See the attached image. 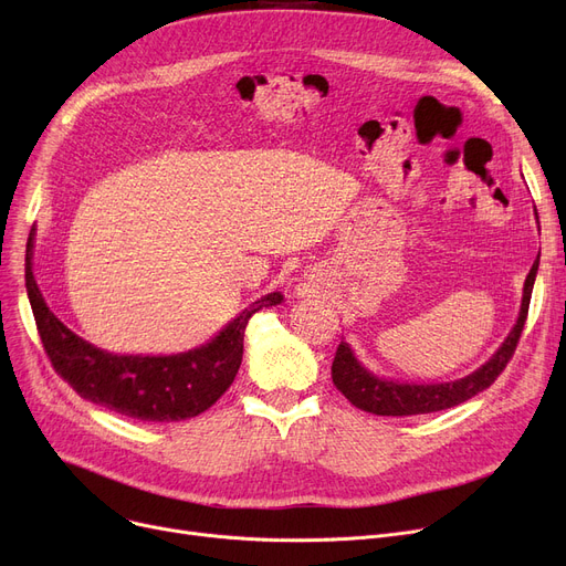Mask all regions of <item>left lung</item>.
Returning <instances> with one entry per match:
<instances>
[{
  "label": "left lung",
  "mask_w": 566,
  "mask_h": 566,
  "mask_svg": "<svg viewBox=\"0 0 566 566\" xmlns=\"http://www.w3.org/2000/svg\"><path fill=\"white\" fill-rule=\"evenodd\" d=\"M539 256L532 263L530 273L525 277L523 286V303L518 312V321L502 342V346L495 350L493 358L482 365L478 371H472L465 378L452 380V382H433V385H415V382H397V380H385L374 374H369L358 358H355L350 346L342 342L337 346L335 360H333V382L335 388L360 410L374 412V415H392V418H401V415H424L459 406L474 395L484 392L486 388L495 382V378L504 371L512 355L516 350V344L521 339L523 325L527 318V307L532 298V286L534 277H537Z\"/></svg>",
  "instance_id": "8db88e82"
}]
</instances>
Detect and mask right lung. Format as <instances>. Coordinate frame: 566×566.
Masks as SVG:
<instances>
[{
    "label": "right lung",
    "mask_w": 566,
    "mask_h": 566,
    "mask_svg": "<svg viewBox=\"0 0 566 566\" xmlns=\"http://www.w3.org/2000/svg\"><path fill=\"white\" fill-rule=\"evenodd\" d=\"M32 248L29 235L24 256L27 295L54 371L82 399L142 422H178L211 408L229 390L241 367L250 316L261 307L282 303L280 291L263 295L238 314L216 339L188 353L158 358L112 355L77 337L50 312L32 273Z\"/></svg>",
    "instance_id": "right-lung-1"
}]
</instances>
